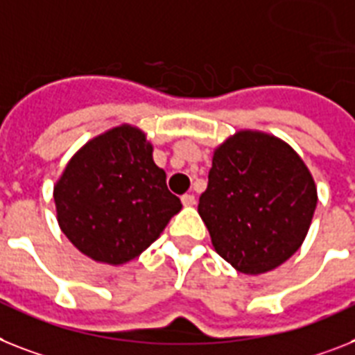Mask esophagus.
Instances as JSON below:
<instances>
[{"instance_id": "esophagus-1", "label": "esophagus", "mask_w": 355, "mask_h": 355, "mask_svg": "<svg viewBox=\"0 0 355 355\" xmlns=\"http://www.w3.org/2000/svg\"><path fill=\"white\" fill-rule=\"evenodd\" d=\"M181 203H183L184 207H192V205H196V196L194 194L181 196Z\"/></svg>"}]
</instances>
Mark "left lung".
I'll return each mask as SVG.
<instances>
[{"mask_svg": "<svg viewBox=\"0 0 355 355\" xmlns=\"http://www.w3.org/2000/svg\"><path fill=\"white\" fill-rule=\"evenodd\" d=\"M315 205L318 190L303 159L277 137L243 130L214 152L198 212L219 256L256 276L301 247Z\"/></svg>", "mask_w": 355, "mask_h": 355, "instance_id": "8db88e82", "label": "left lung"}]
</instances>
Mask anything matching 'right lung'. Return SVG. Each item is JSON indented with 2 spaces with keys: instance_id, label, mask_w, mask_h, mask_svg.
<instances>
[{
  "instance_id": "right-lung-1",
  "label": "right lung",
  "mask_w": 355,
  "mask_h": 355,
  "mask_svg": "<svg viewBox=\"0 0 355 355\" xmlns=\"http://www.w3.org/2000/svg\"><path fill=\"white\" fill-rule=\"evenodd\" d=\"M58 223L94 261L121 265L156 241L181 201L152 159L141 130L123 125L94 137L54 187Z\"/></svg>"
}]
</instances>
